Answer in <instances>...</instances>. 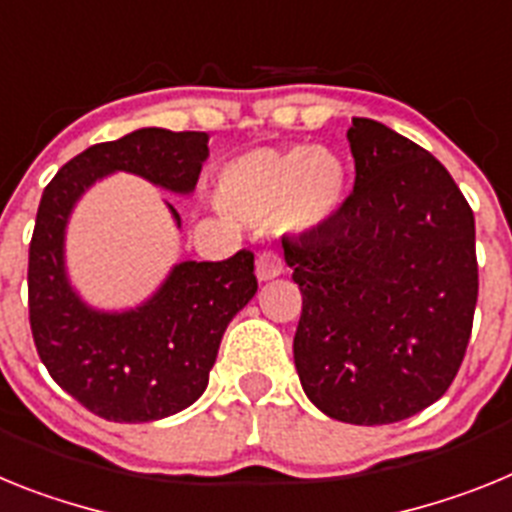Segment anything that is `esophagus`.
Wrapping results in <instances>:
<instances>
[{
	"instance_id": "esophagus-1",
	"label": "esophagus",
	"mask_w": 512,
	"mask_h": 512,
	"mask_svg": "<svg viewBox=\"0 0 512 512\" xmlns=\"http://www.w3.org/2000/svg\"><path fill=\"white\" fill-rule=\"evenodd\" d=\"M284 271V261L279 253L274 251H264L256 259V277H259V282H269V279H277L279 274Z\"/></svg>"
}]
</instances>
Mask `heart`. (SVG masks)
<instances>
[{
    "mask_svg": "<svg viewBox=\"0 0 512 512\" xmlns=\"http://www.w3.org/2000/svg\"><path fill=\"white\" fill-rule=\"evenodd\" d=\"M215 194L220 207L241 220L282 215L287 228L310 230L341 210L346 174L338 158L318 148H259L220 169Z\"/></svg>",
    "mask_w": 512,
    "mask_h": 512,
    "instance_id": "heart-1",
    "label": "heart"
}]
</instances>
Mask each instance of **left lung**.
<instances>
[{
    "label": "left lung",
    "mask_w": 512,
    "mask_h": 512,
    "mask_svg": "<svg viewBox=\"0 0 512 512\" xmlns=\"http://www.w3.org/2000/svg\"><path fill=\"white\" fill-rule=\"evenodd\" d=\"M346 138L354 192L284 246L302 292L295 366L330 418L397 423L449 390L467 354L474 212L441 161L405 135L354 117Z\"/></svg>",
    "instance_id": "obj_1"
}]
</instances>
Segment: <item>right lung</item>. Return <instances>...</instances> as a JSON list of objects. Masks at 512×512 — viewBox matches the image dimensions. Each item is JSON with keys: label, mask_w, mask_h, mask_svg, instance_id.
I'll list each match as a JSON object with an SVG mask.
<instances>
[{"label": "right lung", "mask_w": 512, "mask_h": 512, "mask_svg": "<svg viewBox=\"0 0 512 512\" xmlns=\"http://www.w3.org/2000/svg\"><path fill=\"white\" fill-rule=\"evenodd\" d=\"M207 133L140 128L81 151L51 179L35 217L27 307L40 361L61 390L115 423H148L189 408L205 392L217 348L259 282L253 253L228 261H182L156 295L122 312L94 310L66 274L71 210L94 182L128 171L174 194L194 192L207 161ZM169 205V202H166ZM182 228V217L169 205Z\"/></svg>", "instance_id": "1"}]
</instances>
